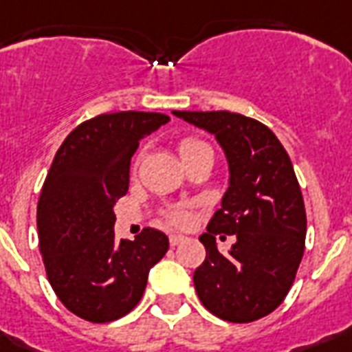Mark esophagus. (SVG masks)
Wrapping results in <instances>:
<instances>
[{"label": "esophagus", "instance_id": "1", "mask_svg": "<svg viewBox=\"0 0 352 352\" xmlns=\"http://www.w3.org/2000/svg\"><path fill=\"white\" fill-rule=\"evenodd\" d=\"M184 241H185V236H182V235H170V236H168V242H170V246H178V244H182Z\"/></svg>", "mask_w": 352, "mask_h": 352}]
</instances>
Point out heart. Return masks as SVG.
Wrapping results in <instances>:
<instances>
[{"mask_svg": "<svg viewBox=\"0 0 352 352\" xmlns=\"http://www.w3.org/2000/svg\"><path fill=\"white\" fill-rule=\"evenodd\" d=\"M207 151L213 152V148L209 146V143H206V141L200 138L185 135V138H182L178 141V152H179V156H182V160H184V163L190 162L192 157H196L198 154ZM138 163H139V157L135 160V165H133V167H138ZM165 219H167V222H170V224L174 226H187L190 222L189 213H185L184 209H179V207L168 209L167 213H165Z\"/></svg>", "mask_w": 352, "mask_h": 352, "instance_id": "1", "label": "heart"}]
</instances>
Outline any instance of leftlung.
I'll use <instances>...</instances> for the list:
<instances>
[{
	"instance_id": "8db88e82",
	"label": "left lung",
	"mask_w": 352,
	"mask_h": 352,
	"mask_svg": "<svg viewBox=\"0 0 352 352\" xmlns=\"http://www.w3.org/2000/svg\"><path fill=\"white\" fill-rule=\"evenodd\" d=\"M173 113L214 133L230 162L222 207L200 236L206 258L192 275L196 294L220 320H261L285 301L303 258L307 213L292 162L257 119L226 110ZM222 232L237 235L228 256L214 244Z\"/></svg>"
}]
</instances>
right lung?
<instances>
[{
  "label": "right lung",
  "instance_id": "add662e5",
  "mask_svg": "<svg viewBox=\"0 0 352 352\" xmlns=\"http://www.w3.org/2000/svg\"><path fill=\"white\" fill-rule=\"evenodd\" d=\"M168 121L156 111L100 113L80 122L54 154L38 200V246L65 309L108 323L141 301L148 270L168 250L162 231L116 239L113 204L128 192L139 141Z\"/></svg>",
  "mask_w": 352,
  "mask_h": 352
}]
</instances>
